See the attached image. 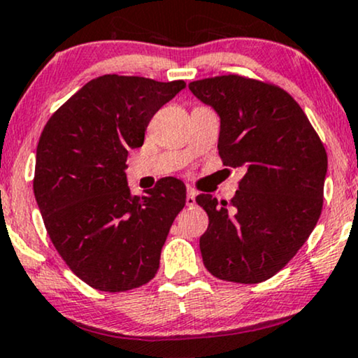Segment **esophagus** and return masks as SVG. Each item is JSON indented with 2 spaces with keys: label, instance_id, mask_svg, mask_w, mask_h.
<instances>
[{
  "label": "esophagus",
  "instance_id": "1",
  "mask_svg": "<svg viewBox=\"0 0 358 358\" xmlns=\"http://www.w3.org/2000/svg\"><path fill=\"white\" fill-rule=\"evenodd\" d=\"M196 196H197L196 189H192V187H187V197H186V204H187V206H194V204H196Z\"/></svg>",
  "mask_w": 358,
  "mask_h": 358
}]
</instances>
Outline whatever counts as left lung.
<instances>
[{
    "label": "left lung",
    "mask_w": 358,
    "mask_h": 358,
    "mask_svg": "<svg viewBox=\"0 0 358 358\" xmlns=\"http://www.w3.org/2000/svg\"><path fill=\"white\" fill-rule=\"evenodd\" d=\"M189 90L220 117L219 156L244 167L236 197L196 202L209 215L199 247L220 280L271 279L308 239L320 217L327 152L289 92L267 81L227 74L192 81Z\"/></svg>",
    "instance_id": "obj_1"
}]
</instances>
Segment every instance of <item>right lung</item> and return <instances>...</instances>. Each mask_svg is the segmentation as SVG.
Listing matches in <instances>:
<instances>
[{"label":"right lung","instance_id":"add662e5","mask_svg":"<svg viewBox=\"0 0 358 358\" xmlns=\"http://www.w3.org/2000/svg\"><path fill=\"white\" fill-rule=\"evenodd\" d=\"M184 87L104 74L66 101L39 136L33 189L44 226L66 266L92 289L126 292L156 275L186 186L164 178L132 196L126 159L143 145L154 114Z\"/></svg>","mask_w":358,"mask_h":358}]
</instances>
